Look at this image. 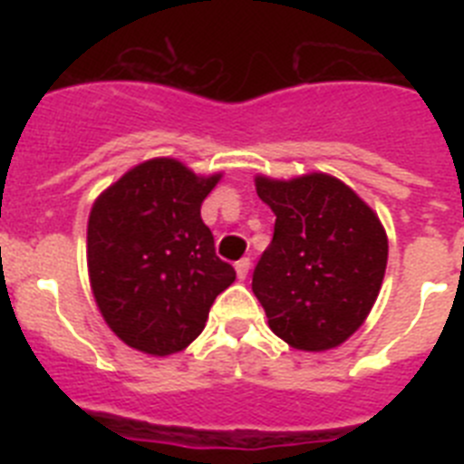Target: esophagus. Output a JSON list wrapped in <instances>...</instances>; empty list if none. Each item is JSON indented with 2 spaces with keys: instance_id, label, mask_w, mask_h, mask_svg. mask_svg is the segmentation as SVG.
Returning <instances> with one entry per match:
<instances>
[{
  "instance_id": "obj_1",
  "label": "esophagus",
  "mask_w": 464,
  "mask_h": 464,
  "mask_svg": "<svg viewBox=\"0 0 464 464\" xmlns=\"http://www.w3.org/2000/svg\"><path fill=\"white\" fill-rule=\"evenodd\" d=\"M235 269H237V276L244 281V278L248 276V269H251V257H241V260L235 265Z\"/></svg>"
}]
</instances>
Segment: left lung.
Masks as SVG:
<instances>
[{"label":"left lung","instance_id":"obj_1","mask_svg":"<svg viewBox=\"0 0 464 464\" xmlns=\"http://www.w3.org/2000/svg\"><path fill=\"white\" fill-rule=\"evenodd\" d=\"M256 188L276 216L253 272L269 327L299 351L339 346L362 325L383 283L388 239L376 213L327 174L257 176Z\"/></svg>","mask_w":464,"mask_h":464}]
</instances>
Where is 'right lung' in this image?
Returning a JSON list of instances; mask_svg holds the SVG:
<instances>
[{"instance_id": "add662e5", "label": "right lung", "mask_w": 464, "mask_h": 464, "mask_svg": "<svg viewBox=\"0 0 464 464\" xmlns=\"http://www.w3.org/2000/svg\"><path fill=\"white\" fill-rule=\"evenodd\" d=\"M218 179L158 158L97 197L88 220L90 285L127 346L150 355L183 351L235 281L199 213Z\"/></svg>"}]
</instances>
